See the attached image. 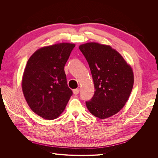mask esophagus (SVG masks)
Instances as JSON below:
<instances>
[{
  "mask_svg": "<svg viewBox=\"0 0 158 158\" xmlns=\"http://www.w3.org/2000/svg\"><path fill=\"white\" fill-rule=\"evenodd\" d=\"M79 92H80V89L78 88V89H75L73 90V93L74 95H77L79 94Z\"/></svg>",
  "mask_w": 158,
  "mask_h": 158,
  "instance_id": "34e87169",
  "label": "esophagus"
}]
</instances>
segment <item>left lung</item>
I'll use <instances>...</instances> for the list:
<instances>
[{"instance_id":"8db88e82","label":"left lung","mask_w":158,"mask_h":158,"mask_svg":"<svg viewBox=\"0 0 158 158\" xmlns=\"http://www.w3.org/2000/svg\"><path fill=\"white\" fill-rule=\"evenodd\" d=\"M86 59L95 92L85 102L89 111L100 119L117 114L125 106L132 92L134 73L131 65L110 45L95 42L79 46Z\"/></svg>"}]
</instances>
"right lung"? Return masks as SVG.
Here are the masks:
<instances>
[{
	"mask_svg": "<svg viewBox=\"0 0 158 158\" xmlns=\"http://www.w3.org/2000/svg\"><path fill=\"white\" fill-rule=\"evenodd\" d=\"M75 44L60 43L37 49L28 59L22 88L28 106L47 120L58 118L73 95L64 67Z\"/></svg>",
	"mask_w": 158,
	"mask_h": 158,
	"instance_id": "right-lung-1",
	"label": "right lung"
}]
</instances>
